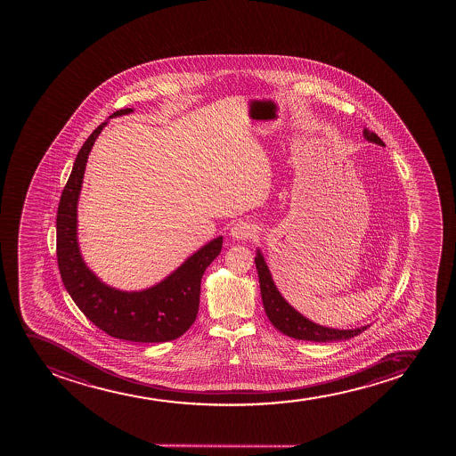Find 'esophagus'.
Returning <instances> with one entry per match:
<instances>
[{
  "label": "esophagus",
  "instance_id": "34e87169",
  "mask_svg": "<svg viewBox=\"0 0 456 456\" xmlns=\"http://www.w3.org/2000/svg\"><path fill=\"white\" fill-rule=\"evenodd\" d=\"M256 226L249 224V222H237L236 225L231 228V237L234 240H249L252 237L256 236Z\"/></svg>",
  "mask_w": 456,
  "mask_h": 456
}]
</instances>
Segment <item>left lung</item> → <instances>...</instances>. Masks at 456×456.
Returning a JSON list of instances; mask_svg holds the SVG:
<instances>
[{
    "label": "left lung",
    "mask_w": 456,
    "mask_h": 456,
    "mask_svg": "<svg viewBox=\"0 0 456 456\" xmlns=\"http://www.w3.org/2000/svg\"><path fill=\"white\" fill-rule=\"evenodd\" d=\"M363 136L368 142L383 146L382 140L374 132L363 129ZM256 273H258L265 312L273 327L281 331L283 335L290 336L293 339L310 340V342H335V340L351 339L354 336L361 335L362 331L367 330L370 327V325H363L359 329L339 330V329H330L325 325L314 324V321L303 316L298 310L293 309L292 305L283 298V295L278 292L271 271H269L260 249H256Z\"/></svg>",
    "instance_id": "1"
}]
</instances>
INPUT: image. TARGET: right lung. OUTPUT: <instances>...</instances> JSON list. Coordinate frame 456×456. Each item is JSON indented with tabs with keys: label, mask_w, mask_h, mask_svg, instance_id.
Instances as JSON below:
<instances>
[{
	"label": "right lung",
	"mask_w": 456,
	"mask_h": 456,
	"mask_svg": "<svg viewBox=\"0 0 456 456\" xmlns=\"http://www.w3.org/2000/svg\"><path fill=\"white\" fill-rule=\"evenodd\" d=\"M117 110L110 118L131 114ZM108 120L80 149L59 202L58 265L63 286L76 305L100 330L117 339L155 344L176 339L189 330L200 310V280L222 251L224 237L209 240L152 288L126 292L103 283L84 262L77 240V202L88 155Z\"/></svg>",
	"instance_id": "obj_1"
}]
</instances>
